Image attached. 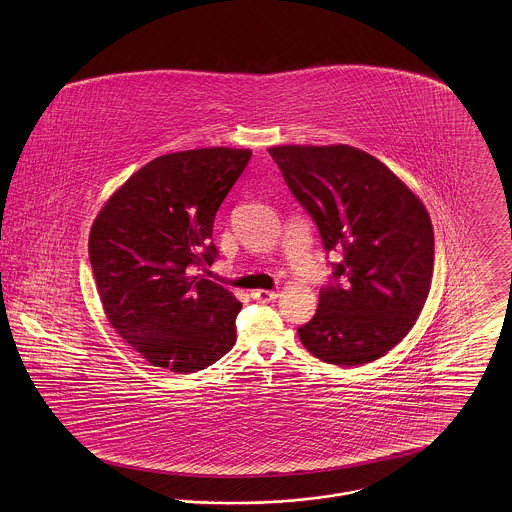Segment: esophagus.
Wrapping results in <instances>:
<instances>
[{
  "label": "esophagus",
  "mask_w": 512,
  "mask_h": 512,
  "mask_svg": "<svg viewBox=\"0 0 512 512\" xmlns=\"http://www.w3.org/2000/svg\"><path fill=\"white\" fill-rule=\"evenodd\" d=\"M251 298L253 300L261 301V303H269V301H274L278 298V294L276 292H271V290H255L253 294H251Z\"/></svg>",
  "instance_id": "obj_1"
}]
</instances>
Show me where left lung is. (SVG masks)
Returning <instances> with one entry per match:
<instances>
[{"label":"left lung","mask_w":512,"mask_h":512,"mask_svg":"<svg viewBox=\"0 0 512 512\" xmlns=\"http://www.w3.org/2000/svg\"><path fill=\"white\" fill-rule=\"evenodd\" d=\"M292 195L313 218L331 263L303 346L340 367L379 360L414 327L427 300L435 241L420 199L371 154L348 147H272Z\"/></svg>","instance_id":"1"}]
</instances>
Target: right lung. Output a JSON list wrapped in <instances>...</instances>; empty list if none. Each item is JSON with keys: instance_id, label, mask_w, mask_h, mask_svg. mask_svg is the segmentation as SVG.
Instances as JSON below:
<instances>
[{"instance_id": "obj_1", "label": "right lung", "mask_w": 512, "mask_h": 512, "mask_svg": "<svg viewBox=\"0 0 512 512\" xmlns=\"http://www.w3.org/2000/svg\"><path fill=\"white\" fill-rule=\"evenodd\" d=\"M249 158L222 147L158 156L92 224L89 259L104 313L154 367L195 373L236 344L240 301L189 271L216 261L214 216Z\"/></svg>"}]
</instances>
